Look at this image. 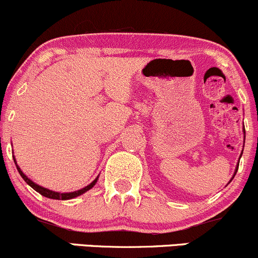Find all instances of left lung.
Listing matches in <instances>:
<instances>
[{
  "instance_id": "1",
  "label": "left lung",
  "mask_w": 258,
  "mask_h": 258,
  "mask_svg": "<svg viewBox=\"0 0 258 258\" xmlns=\"http://www.w3.org/2000/svg\"><path fill=\"white\" fill-rule=\"evenodd\" d=\"M244 131H245V128H244ZM241 155H242V153H241ZM241 158V157H240ZM237 168H239V166H236V170H235V174H236V171H237Z\"/></svg>"
}]
</instances>
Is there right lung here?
<instances>
[{
  "label": "right lung",
  "instance_id": "1",
  "mask_svg": "<svg viewBox=\"0 0 258 258\" xmlns=\"http://www.w3.org/2000/svg\"><path fill=\"white\" fill-rule=\"evenodd\" d=\"M14 161H16V159H14ZM16 166H17V170H18L19 174H21V176L23 177V180L25 181V182L28 183V185L30 186V187H33L34 189H35L36 192H39V194L42 195V196H44V197L51 198V200H71V198H75V197H77V196H81L82 194H84V192H87L88 189L92 188L93 186L95 185V182H97V180H98V179H95L94 181H93L92 183H90V185L86 186V187L82 188V189H78V191L69 192V194H60V192L51 191V189H47V188H45V187H41V186L36 185L35 182H33L32 180L28 179V177L25 176L24 172L21 170V168H19V166L17 165V164H16Z\"/></svg>",
  "mask_w": 258,
  "mask_h": 258
}]
</instances>
